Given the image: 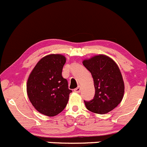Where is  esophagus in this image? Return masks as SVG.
Here are the masks:
<instances>
[{
	"instance_id": "34e87169",
	"label": "esophagus",
	"mask_w": 147,
	"mask_h": 147,
	"mask_svg": "<svg viewBox=\"0 0 147 147\" xmlns=\"http://www.w3.org/2000/svg\"><path fill=\"white\" fill-rule=\"evenodd\" d=\"M80 90H81L80 86H78V88H76L75 90H74V91H75V92H80Z\"/></svg>"
}]
</instances>
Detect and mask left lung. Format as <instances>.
I'll list each match as a JSON object with an SVG mask.
<instances>
[{
	"mask_svg": "<svg viewBox=\"0 0 147 147\" xmlns=\"http://www.w3.org/2000/svg\"><path fill=\"white\" fill-rule=\"evenodd\" d=\"M82 64L92 75L95 90L93 99L84 100L87 109L98 114L111 111L121 102L124 94V82L118 65L102 55L85 59Z\"/></svg>",
	"mask_w": 147,
	"mask_h": 147,
	"instance_id": "8db88e82",
	"label": "left lung"
}]
</instances>
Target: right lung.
<instances>
[{"mask_svg": "<svg viewBox=\"0 0 147 147\" xmlns=\"http://www.w3.org/2000/svg\"><path fill=\"white\" fill-rule=\"evenodd\" d=\"M66 58L62 55H49L38 62L31 71L26 90L33 106L39 113L55 116L65 109L72 90L62 72Z\"/></svg>", "mask_w": 147, "mask_h": 147, "instance_id": "right-lung-1", "label": "right lung"}]
</instances>
